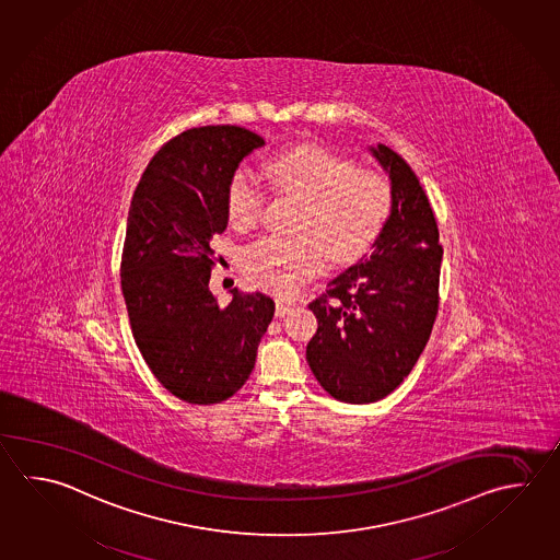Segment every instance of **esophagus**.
Wrapping results in <instances>:
<instances>
[{
    "label": "esophagus",
    "instance_id": "1",
    "mask_svg": "<svg viewBox=\"0 0 560 560\" xmlns=\"http://www.w3.org/2000/svg\"><path fill=\"white\" fill-rule=\"evenodd\" d=\"M293 303H287V301H277L275 305V317H285L287 313L293 308Z\"/></svg>",
    "mask_w": 560,
    "mask_h": 560
}]
</instances>
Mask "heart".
I'll return each mask as SVG.
<instances>
[{
	"mask_svg": "<svg viewBox=\"0 0 560 560\" xmlns=\"http://www.w3.org/2000/svg\"><path fill=\"white\" fill-rule=\"evenodd\" d=\"M275 186L303 201L296 232L269 235L243 252V271L254 285L279 296H293L303 281L320 273L330 255L352 261L381 235L392 211L390 179L376 170L320 144L287 148L267 162ZM265 190L249 170H237L228 186V218L247 230L264 210Z\"/></svg>",
	"mask_w": 560,
	"mask_h": 560,
	"instance_id": "b5f03b06",
	"label": "heart"
}]
</instances>
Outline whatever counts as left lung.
<instances>
[{
    "label": "left lung",
    "mask_w": 560,
    "mask_h": 560,
    "mask_svg": "<svg viewBox=\"0 0 560 560\" xmlns=\"http://www.w3.org/2000/svg\"><path fill=\"white\" fill-rule=\"evenodd\" d=\"M392 184V211L372 254L328 283L306 362L340 401L370 404L400 386L438 315L443 249L432 206L410 164L386 144L369 147Z\"/></svg>",
    "instance_id": "obj_1"
}]
</instances>
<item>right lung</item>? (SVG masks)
Listing matches in <instances>:
<instances>
[{
    "label": "right lung",
    "mask_w": 560,
    "mask_h": 560,
    "mask_svg": "<svg viewBox=\"0 0 560 560\" xmlns=\"http://www.w3.org/2000/svg\"><path fill=\"white\" fill-rule=\"evenodd\" d=\"M265 140L230 125L190 128L148 162L130 201L120 285L148 369L188 404H218L242 388L273 318L271 296L210 291L213 235L228 228V186Z\"/></svg>",
    "instance_id": "right-lung-1"
}]
</instances>
